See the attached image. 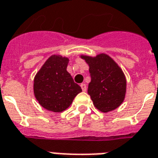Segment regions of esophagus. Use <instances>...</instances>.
<instances>
[{
  "instance_id": "esophagus-1",
  "label": "esophagus",
  "mask_w": 158,
  "mask_h": 158,
  "mask_svg": "<svg viewBox=\"0 0 158 158\" xmlns=\"http://www.w3.org/2000/svg\"><path fill=\"white\" fill-rule=\"evenodd\" d=\"M80 86H81L82 90H83L84 92H85V91L87 90V88H86V84H80Z\"/></svg>"
}]
</instances>
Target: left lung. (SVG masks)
Returning a JSON list of instances; mask_svg holds the SVG:
<instances>
[{"mask_svg":"<svg viewBox=\"0 0 158 158\" xmlns=\"http://www.w3.org/2000/svg\"><path fill=\"white\" fill-rule=\"evenodd\" d=\"M80 57L89 66L91 81L88 94L95 108L103 113L113 111L125 98L127 80L122 69L106 54L95 57L82 55Z\"/></svg>","mask_w":158,"mask_h":158,"instance_id":"obj_1","label":"left lung"}]
</instances>
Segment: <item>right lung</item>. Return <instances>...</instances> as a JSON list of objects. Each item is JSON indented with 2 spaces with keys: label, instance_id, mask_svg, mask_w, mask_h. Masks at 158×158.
I'll list each match as a JSON object with an SVG mask.
<instances>
[{
  "label": "right lung",
  "instance_id": "1",
  "mask_svg": "<svg viewBox=\"0 0 158 158\" xmlns=\"http://www.w3.org/2000/svg\"><path fill=\"white\" fill-rule=\"evenodd\" d=\"M69 58L51 55L44 62L34 79V94L36 100L49 111L60 113L68 108L81 92L67 71Z\"/></svg>",
  "mask_w": 158,
  "mask_h": 158
}]
</instances>
